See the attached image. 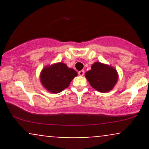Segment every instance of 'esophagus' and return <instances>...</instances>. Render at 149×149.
I'll use <instances>...</instances> for the list:
<instances>
[{
	"mask_svg": "<svg viewBox=\"0 0 149 149\" xmlns=\"http://www.w3.org/2000/svg\"><path fill=\"white\" fill-rule=\"evenodd\" d=\"M84 73H85V71H83V70L78 71V75H79V76H83V75H84Z\"/></svg>",
	"mask_w": 149,
	"mask_h": 149,
	"instance_id": "34e87169",
	"label": "esophagus"
}]
</instances>
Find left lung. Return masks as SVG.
I'll return each instance as SVG.
<instances>
[{"instance_id": "obj_1", "label": "left lung", "mask_w": 149, "mask_h": 149, "mask_svg": "<svg viewBox=\"0 0 149 149\" xmlns=\"http://www.w3.org/2000/svg\"><path fill=\"white\" fill-rule=\"evenodd\" d=\"M85 77L92 88L100 92L111 91L118 79L113 67L98 61L92 65L91 70L85 73Z\"/></svg>"}]
</instances>
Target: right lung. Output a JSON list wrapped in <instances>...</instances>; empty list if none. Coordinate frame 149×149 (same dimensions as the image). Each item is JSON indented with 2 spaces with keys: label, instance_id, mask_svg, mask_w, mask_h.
Segmentation results:
<instances>
[{
  "label": "right lung",
  "instance_id": "1",
  "mask_svg": "<svg viewBox=\"0 0 149 149\" xmlns=\"http://www.w3.org/2000/svg\"><path fill=\"white\" fill-rule=\"evenodd\" d=\"M78 73L64 63H57L45 66L42 70L40 79L42 86L52 93H59L69 86Z\"/></svg>",
  "mask_w": 149,
  "mask_h": 149
}]
</instances>
